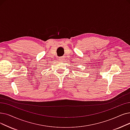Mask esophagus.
<instances>
[{
    "mask_svg": "<svg viewBox=\"0 0 130 130\" xmlns=\"http://www.w3.org/2000/svg\"><path fill=\"white\" fill-rule=\"evenodd\" d=\"M59 60L60 61H63L64 60V57H60L59 58Z\"/></svg>",
    "mask_w": 130,
    "mask_h": 130,
    "instance_id": "obj_1",
    "label": "esophagus"
}]
</instances>
